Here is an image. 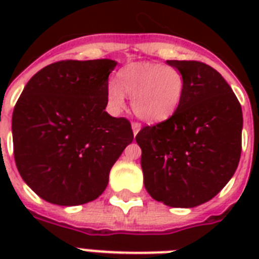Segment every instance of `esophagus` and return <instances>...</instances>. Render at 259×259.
I'll use <instances>...</instances> for the list:
<instances>
[{
  "instance_id": "34e87169",
  "label": "esophagus",
  "mask_w": 259,
  "mask_h": 259,
  "mask_svg": "<svg viewBox=\"0 0 259 259\" xmlns=\"http://www.w3.org/2000/svg\"><path fill=\"white\" fill-rule=\"evenodd\" d=\"M132 129H133V133L137 134L140 130H141V123L140 122H133L132 123Z\"/></svg>"
}]
</instances>
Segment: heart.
<instances>
[{"mask_svg":"<svg viewBox=\"0 0 259 259\" xmlns=\"http://www.w3.org/2000/svg\"><path fill=\"white\" fill-rule=\"evenodd\" d=\"M184 76L175 67L157 63H130L110 82L106 94L109 105L121 110L125 94L132 97V107L137 117L148 122L165 121L179 109L184 95Z\"/></svg>","mask_w":259,"mask_h":259,"instance_id":"b5f03b06","label":"heart"}]
</instances>
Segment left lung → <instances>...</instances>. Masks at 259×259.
Instances as JSON below:
<instances>
[{
    "label": "left lung",
    "instance_id": "1",
    "mask_svg": "<svg viewBox=\"0 0 259 259\" xmlns=\"http://www.w3.org/2000/svg\"><path fill=\"white\" fill-rule=\"evenodd\" d=\"M184 76V95L172 117L144 126V184L154 200L192 208L221 192L242 152L241 103L217 70L196 60H168Z\"/></svg>",
    "mask_w": 259,
    "mask_h": 259
}]
</instances>
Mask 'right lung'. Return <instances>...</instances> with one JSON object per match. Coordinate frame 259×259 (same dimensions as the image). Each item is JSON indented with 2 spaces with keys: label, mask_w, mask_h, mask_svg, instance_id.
<instances>
[{
  "label": "right lung",
  "mask_w": 259,
  "mask_h": 259,
  "mask_svg": "<svg viewBox=\"0 0 259 259\" xmlns=\"http://www.w3.org/2000/svg\"><path fill=\"white\" fill-rule=\"evenodd\" d=\"M109 59L62 60L44 67L22 90L12 117L13 154L22 180L44 200H95L133 141L129 119L105 111Z\"/></svg>",
  "instance_id": "obj_1"
}]
</instances>
